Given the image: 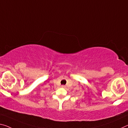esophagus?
Wrapping results in <instances>:
<instances>
[{
	"label": "esophagus",
	"mask_w": 128,
	"mask_h": 128,
	"mask_svg": "<svg viewBox=\"0 0 128 128\" xmlns=\"http://www.w3.org/2000/svg\"><path fill=\"white\" fill-rule=\"evenodd\" d=\"M62 88H66V86H64V85H62Z\"/></svg>",
	"instance_id": "obj_1"
}]
</instances>
